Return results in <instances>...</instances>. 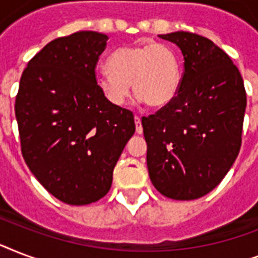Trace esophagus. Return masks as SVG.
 I'll list each match as a JSON object with an SVG mask.
<instances>
[{"label": "esophagus", "instance_id": "34e87169", "mask_svg": "<svg viewBox=\"0 0 258 258\" xmlns=\"http://www.w3.org/2000/svg\"><path fill=\"white\" fill-rule=\"evenodd\" d=\"M135 125H137V134H143V127H142V121H141V117L139 116H135Z\"/></svg>", "mask_w": 258, "mask_h": 258}]
</instances>
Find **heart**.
<instances>
[{"instance_id":"heart-1","label":"heart","mask_w":258,"mask_h":258,"mask_svg":"<svg viewBox=\"0 0 258 258\" xmlns=\"http://www.w3.org/2000/svg\"><path fill=\"white\" fill-rule=\"evenodd\" d=\"M108 71L97 72L95 82L105 100L121 107L131 84L141 101L150 107L169 104L178 92L180 75L178 58L166 44L147 41L119 48L108 58Z\"/></svg>"}]
</instances>
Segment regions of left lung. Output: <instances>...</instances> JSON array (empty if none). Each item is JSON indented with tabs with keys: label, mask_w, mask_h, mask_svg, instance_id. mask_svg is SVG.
<instances>
[{
	"label": "left lung",
	"mask_w": 258,
	"mask_h": 258,
	"mask_svg": "<svg viewBox=\"0 0 258 258\" xmlns=\"http://www.w3.org/2000/svg\"><path fill=\"white\" fill-rule=\"evenodd\" d=\"M159 37L179 46L184 62L174 99L142 117L149 175L162 196L197 200L220 184L240 153L244 80L212 40L190 32Z\"/></svg>",
	"instance_id": "1"
}]
</instances>
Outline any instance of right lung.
<instances>
[{
    "label": "right lung",
    "instance_id": "obj_1",
    "mask_svg": "<svg viewBox=\"0 0 258 258\" xmlns=\"http://www.w3.org/2000/svg\"><path fill=\"white\" fill-rule=\"evenodd\" d=\"M107 40L91 30L54 38L30 58L16 96L22 157L38 182L68 205L92 204L108 192L135 133L133 112L109 104L95 82Z\"/></svg>",
    "mask_w": 258,
    "mask_h": 258
}]
</instances>
